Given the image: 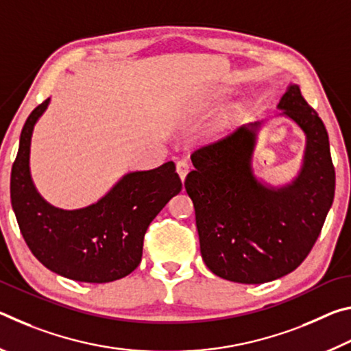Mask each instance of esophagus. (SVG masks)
Returning <instances> with one entry per match:
<instances>
[{"mask_svg": "<svg viewBox=\"0 0 351 351\" xmlns=\"http://www.w3.org/2000/svg\"><path fill=\"white\" fill-rule=\"evenodd\" d=\"M189 170H190V165H189V162H187V161H184V159H181V161H178V162H176V173L180 175L181 181L186 180V176H187V173H189Z\"/></svg>", "mask_w": 351, "mask_h": 351, "instance_id": "obj_1", "label": "esophagus"}]
</instances>
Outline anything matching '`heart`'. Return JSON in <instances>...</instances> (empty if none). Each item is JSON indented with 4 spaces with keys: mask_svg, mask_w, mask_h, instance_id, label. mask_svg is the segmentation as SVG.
I'll list each match as a JSON object with an SVG mask.
<instances>
[{
    "mask_svg": "<svg viewBox=\"0 0 351 351\" xmlns=\"http://www.w3.org/2000/svg\"><path fill=\"white\" fill-rule=\"evenodd\" d=\"M221 97H223V93L217 94L218 100ZM243 116H245V111H243V108L239 105H235V106H232V108H229L228 111H224L223 114L217 119L215 125L212 127L213 138H219V136H224L229 132H232V130L241 122Z\"/></svg>",
    "mask_w": 351,
    "mask_h": 351,
    "instance_id": "obj_1",
    "label": "heart"
}]
</instances>
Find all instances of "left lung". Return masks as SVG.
<instances>
[{"label":"left lung","instance_id":"obj_1","mask_svg":"<svg viewBox=\"0 0 351 351\" xmlns=\"http://www.w3.org/2000/svg\"><path fill=\"white\" fill-rule=\"evenodd\" d=\"M305 134L302 165L283 186L258 180L252 154L265 121L247 123L192 154L184 182L193 201L201 257L213 274L265 283L294 271L310 254L335 198L328 133L291 83L277 105Z\"/></svg>","mask_w":351,"mask_h":351}]
</instances>
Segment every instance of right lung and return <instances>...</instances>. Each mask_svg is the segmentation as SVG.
I'll return each mask as SVG.
<instances>
[{
	"label": "right lung",
	"mask_w": 351,
	"mask_h": 351,
	"mask_svg": "<svg viewBox=\"0 0 351 351\" xmlns=\"http://www.w3.org/2000/svg\"><path fill=\"white\" fill-rule=\"evenodd\" d=\"M51 99L29 114L10 173V199L26 245L47 269L71 280L106 283L128 276L142 258L148 226L182 184L169 161L161 167L123 175L102 198L82 209L47 203L31 176L35 123Z\"/></svg>",
	"instance_id": "obj_1"
}]
</instances>
